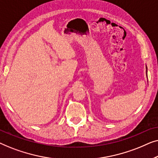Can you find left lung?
<instances>
[{"label":"left lung","instance_id":"obj_1","mask_svg":"<svg viewBox=\"0 0 158 158\" xmlns=\"http://www.w3.org/2000/svg\"><path fill=\"white\" fill-rule=\"evenodd\" d=\"M146 68H147V67H146ZM147 70H148V68H147ZM147 76H148V75H147Z\"/></svg>","mask_w":158,"mask_h":158}]
</instances>
